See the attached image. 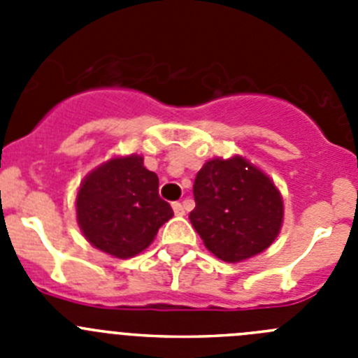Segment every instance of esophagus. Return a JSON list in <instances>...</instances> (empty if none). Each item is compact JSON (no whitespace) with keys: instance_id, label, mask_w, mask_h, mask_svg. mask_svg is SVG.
Listing matches in <instances>:
<instances>
[{"instance_id":"esophagus-1","label":"esophagus","mask_w":358,"mask_h":358,"mask_svg":"<svg viewBox=\"0 0 358 358\" xmlns=\"http://www.w3.org/2000/svg\"><path fill=\"white\" fill-rule=\"evenodd\" d=\"M172 210L177 217H182V215H185V206H182L181 202H172Z\"/></svg>"}]
</instances>
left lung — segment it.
I'll list each match as a JSON object with an SVG mask.
<instances>
[{"mask_svg": "<svg viewBox=\"0 0 358 358\" xmlns=\"http://www.w3.org/2000/svg\"><path fill=\"white\" fill-rule=\"evenodd\" d=\"M194 197L192 226L220 260H248L267 249L280 233V192L242 157L208 161L195 177Z\"/></svg>", "mask_w": 358, "mask_h": 358, "instance_id": "obj_1", "label": "left lung"}]
</instances>
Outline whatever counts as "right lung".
Listing matches in <instances>:
<instances>
[{
  "mask_svg": "<svg viewBox=\"0 0 358 358\" xmlns=\"http://www.w3.org/2000/svg\"><path fill=\"white\" fill-rule=\"evenodd\" d=\"M173 211L159 197V179L143 157H115L85 177L77 195V220L94 248L131 258L150 245Z\"/></svg>",
  "mask_w": 358,
  "mask_h": 358,
  "instance_id": "obj_1",
  "label": "right lung"
}]
</instances>
